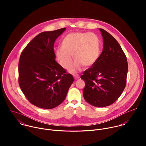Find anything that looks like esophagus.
<instances>
[{
    "instance_id": "esophagus-1",
    "label": "esophagus",
    "mask_w": 146,
    "mask_h": 146,
    "mask_svg": "<svg viewBox=\"0 0 146 146\" xmlns=\"http://www.w3.org/2000/svg\"><path fill=\"white\" fill-rule=\"evenodd\" d=\"M80 78V76H74V80H78Z\"/></svg>"
}]
</instances>
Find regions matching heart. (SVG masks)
Returning <instances> with one entry per match:
<instances>
[{"instance_id":"b5f03b06","label":"heart","mask_w":146,"mask_h":146,"mask_svg":"<svg viewBox=\"0 0 146 146\" xmlns=\"http://www.w3.org/2000/svg\"><path fill=\"white\" fill-rule=\"evenodd\" d=\"M100 52L98 37L92 33L73 32L67 35L62 41V48L55 51V56L62 67L68 69L76 60L69 72L73 74L84 66L89 68L98 60Z\"/></svg>"}]
</instances>
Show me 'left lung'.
Segmentation results:
<instances>
[{"mask_svg":"<svg viewBox=\"0 0 146 146\" xmlns=\"http://www.w3.org/2000/svg\"><path fill=\"white\" fill-rule=\"evenodd\" d=\"M103 51L96 63L86 70L81 78L85 81L83 96L92 106H108L120 96L126 86L128 63L118 41L108 32L99 28Z\"/></svg>","mask_w":146,"mask_h":146,"instance_id":"8db88e82","label":"left lung"}]
</instances>
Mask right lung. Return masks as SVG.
<instances>
[{
    "mask_svg": "<svg viewBox=\"0 0 146 146\" xmlns=\"http://www.w3.org/2000/svg\"><path fill=\"white\" fill-rule=\"evenodd\" d=\"M66 30L62 28L37 35L21 54L19 84L32 105L45 109L59 106L65 99L73 82L72 74L55 60L54 44Z\"/></svg>",
    "mask_w": 146,
    "mask_h": 146,
    "instance_id": "1",
    "label": "right lung"
}]
</instances>
